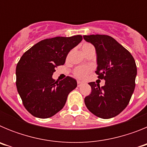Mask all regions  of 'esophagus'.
Masks as SVG:
<instances>
[{
    "label": "esophagus",
    "instance_id": "esophagus-1",
    "mask_svg": "<svg viewBox=\"0 0 147 147\" xmlns=\"http://www.w3.org/2000/svg\"><path fill=\"white\" fill-rule=\"evenodd\" d=\"M82 84H83L82 82H80V81H78L77 82V86L78 87H80L82 85Z\"/></svg>",
    "mask_w": 147,
    "mask_h": 147
}]
</instances>
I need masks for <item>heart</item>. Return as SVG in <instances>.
I'll list each match as a JSON object with an SVG mask.
<instances>
[{
	"instance_id": "obj_1",
	"label": "heart",
	"mask_w": 147,
	"mask_h": 147,
	"mask_svg": "<svg viewBox=\"0 0 147 147\" xmlns=\"http://www.w3.org/2000/svg\"><path fill=\"white\" fill-rule=\"evenodd\" d=\"M91 45L90 44H84L82 46V49L85 48L90 46ZM90 71V68L89 67H86V66H82V67H76V69L74 71V74L76 76V78L80 79V80H83L86 77L88 73Z\"/></svg>"
}]
</instances>
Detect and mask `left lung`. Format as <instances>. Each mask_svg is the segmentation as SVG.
Masks as SVG:
<instances>
[{"label": "left lung", "instance_id": "1", "mask_svg": "<svg viewBox=\"0 0 147 147\" xmlns=\"http://www.w3.org/2000/svg\"><path fill=\"white\" fill-rule=\"evenodd\" d=\"M94 45L97 56L96 74L105 80L102 87L90 82L91 93L85 98L87 108L97 117L107 119L121 113L136 87L137 67L132 54L112 37L104 34L84 35Z\"/></svg>", "mask_w": 147, "mask_h": 147}]
</instances>
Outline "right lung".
I'll return each instance as SVG.
<instances>
[{"instance_id":"add662e5","label":"right lung","mask_w":147,"mask_h":147,"mask_svg":"<svg viewBox=\"0 0 147 147\" xmlns=\"http://www.w3.org/2000/svg\"><path fill=\"white\" fill-rule=\"evenodd\" d=\"M82 40L81 35L45 39L23 54L16 67V86L24 107L32 115L47 119L63 108L77 82L70 76L55 82L52 75Z\"/></svg>"}]
</instances>
